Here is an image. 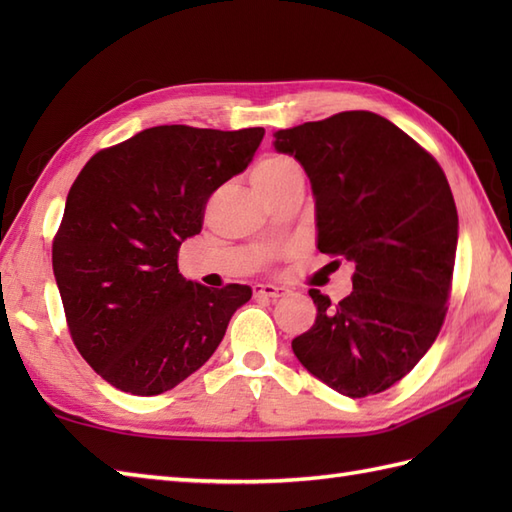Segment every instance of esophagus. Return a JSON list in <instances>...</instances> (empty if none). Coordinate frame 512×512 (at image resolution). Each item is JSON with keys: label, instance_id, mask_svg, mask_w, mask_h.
I'll list each match as a JSON object with an SVG mask.
<instances>
[{"label": "esophagus", "instance_id": "esophagus-1", "mask_svg": "<svg viewBox=\"0 0 512 512\" xmlns=\"http://www.w3.org/2000/svg\"><path fill=\"white\" fill-rule=\"evenodd\" d=\"M255 297H268V299H279L288 295V288L275 286V284H255Z\"/></svg>", "mask_w": 512, "mask_h": 512}]
</instances>
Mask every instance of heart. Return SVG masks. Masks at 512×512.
<instances>
[{
  "instance_id": "1",
  "label": "heart",
  "mask_w": 512,
  "mask_h": 512,
  "mask_svg": "<svg viewBox=\"0 0 512 512\" xmlns=\"http://www.w3.org/2000/svg\"><path fill=\"white\" fill-rule=\"evenodd\" d=\"M297 171V165L286 156H268L264 160L257 162V167L253 169V184L255 187H266L270 182H277L288 173Z\"/></svg>"
}]
</instances>
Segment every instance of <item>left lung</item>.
I'll use <instances>...</instances> for the list:
<instances>
[{
    "instance_id": "obj_1",
    "label": "left lung",
    "mask_w": 512,
    "mask_h": 512,
    "mask_svg": "<svg viewBox=\"0 0 512 512\" xmlns=\"http://www.w3.org/2000/svg\"><path fill=\"white\" fill-rule=\"evenodd\" d=\"M273 145L308 173L317 248L356 268L354 290L336 306L310 290L317 319L292 352L343 396L380 394L427 354L447 314L458 248L447 176L372 112L279 129Z\"/></svg>"
}]
</instances>
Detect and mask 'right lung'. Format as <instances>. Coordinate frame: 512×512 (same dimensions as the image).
<instances>
[{"label": "right lung", "mask_w": 512, "mask_h": 512, "mask_svg": "<svg viewBox=\"0 0 512 512\" xmlns=\"http://www.w3.org/2000/svg\"><path fill=\"white\" fill-rule=\"evenodd\" d=\"M264 127L158 125L94 154L74 180L52 270L76 350L134 396H158L209 361L250 286L206 288L178 270L211 193L242 173Z\"/></svg>", "instance_id": "add662e5"}]
</instances>
